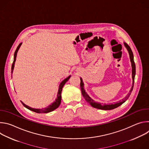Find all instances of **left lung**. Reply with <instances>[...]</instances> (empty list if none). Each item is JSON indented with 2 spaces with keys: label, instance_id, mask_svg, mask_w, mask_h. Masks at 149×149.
I'll use <instances>...</instances> for the list:
<instances>
[{
  "label": "left lung",
  "instance_id": "obj_1",
  "mask_svg": "<svg viewBox=\"0 0 149 149\" xmlns=\"http://www.w3.org/2000/svg\"><path fill=\"white\" fill-rule=\"evenodd\" d=\"M124 47L126 48L127 51L129 52V56H130V62H131V64H132V79H133V83H132V86L130 88V90L129 91V93L127 94V95L123 98L122 99V100L118 101V102H114L113 104L112 103H110L109 104H101L100 102H95L94 100H93L88 94L86 92V90H84V84L82 81V79L81 78H80V80H81V83H80V86H81V93L82 96L84 97V98H85L87 101V102H88L93 107L95 108V109H98L100 110H113L114 109L118 107H119L120 105H121L122 104H123L124 102H125V101L129 98L130 95L131 94V93L133 89V86H134V77H135V75H136V65H135V63L134 61V56H133V52L131 49V48H130V47L127 45L125 42H124Z\"/></svg>",
  "mask_w": 149,
  "mask_h": 149
}]
</instances>
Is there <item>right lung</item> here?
<instances>
[{
  "label": "right lung",
  "mask_w": 149,
  "mask_h": 149,
  "mask_svg": "<svg viewBox=\"0 0 149 149\" xmlns=\"http://www.w3.org/2000/svg\"><path fill=\"white\" fill-rule=\"evenodd\" d=\"M22 43H20L17 47L15 54H14V58H13V62L12 63V68H11V73H12V74H13V69H14V67H15V63L16 61V56H17V53L18 52V50L19 49L21 45H22ZM71 75L68 76L67 78H66L65 79H63L60 84L59 86V88H58V91L57 93V97L55 99V101L54 102H53L52 103H51V104H50L49 105H48V107H45V108H42V109H34V108H32L29 106L26 105L24 102H23L22 101H21V102L23 104V105L25 107H26V109H28V110L32 111L33 112L37 113H48L49 112H51L54 110H55V109H56L61 104V93H62V88L64 86V85L65 84V83L68 81V79L70 78Z\"/></svg>",
  "instance_id": "right-lung-1"
}]
</instances>
